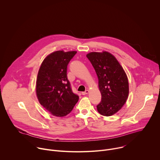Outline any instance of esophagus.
<instances>
[{
	"instance_id": "1",
	"label": "esophagus",
	"mask_w": 160,
	"mask_h": 160,
	"mask_svg": "<svg viewBox=\"0 0 160 160\" xmlns=\"http://www.w3.org/2000/svg\"><path fill=\"white\" fill-rule=\"evenodd\" d=\"M88 93V90H86L85 92H82V94L83 95V96H84V95H86V94H87Z\"/></svg>"
}]
</instances>
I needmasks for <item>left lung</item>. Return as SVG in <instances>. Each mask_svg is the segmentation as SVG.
<instances>
[{"instance_id":"1","label":"left lung","mask_w":160,"mask_h":160,"mask_svg":"<svg viewBox=\"0 0 160 160\" xmlns=\"http://www.w3.org/2000/svg\"><path fill=\"white\" fill-rule=\"evenodd\" d=\"M87 58L93 66L99 80L101 101L97 106L101 115L109 117L118 111L128 96L127 75L117 59L111 54L90 52Z\"/></svg>"}]
</instances>
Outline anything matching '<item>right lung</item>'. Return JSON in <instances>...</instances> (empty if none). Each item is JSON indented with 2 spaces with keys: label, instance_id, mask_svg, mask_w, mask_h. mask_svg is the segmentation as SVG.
Instances as JSON below:
<instances>
[{
  "label": "right lung",
  "instance_id": "obj_1",
  "mask_svg": "<svg viewBox=\"0 0 160 160\" xmlns=\"http://www.w3.org/2000/svg\"><path fill=\"white\" fill-rule=\"evenodd\" d=\"M76 54V51L54 52L45 58L39 69L37 96L40 104L54 116H66L78 101L67 77L68 64Z\"/></svg>",
  "mask_w": 160,
  "mask_h": 160
}]
</instances>
